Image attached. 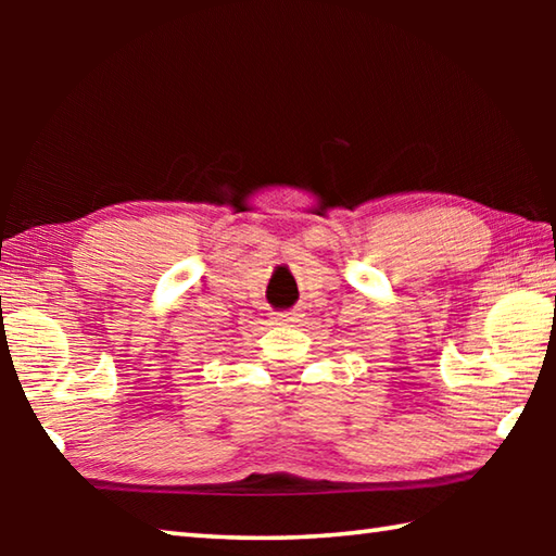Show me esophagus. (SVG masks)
I'll list each match as a JSON object with an SVG mask.
<instances>
[{
	"label": "esophagus",
	"mask_w": 556,
	"mask_h": 556,
	"mask_svg": "<svg viewBox=\"0 0 556 556\" xmlns=\"http://www.w3.org/2000/svg\"><path fill=\"white\" fill-rule=\"evenodd\" d=\"M275 318L279 324H294V321H299V314L296 312H277Z\"/></svg>",
	"instance_id": "obj_1"
}]
</instances>
